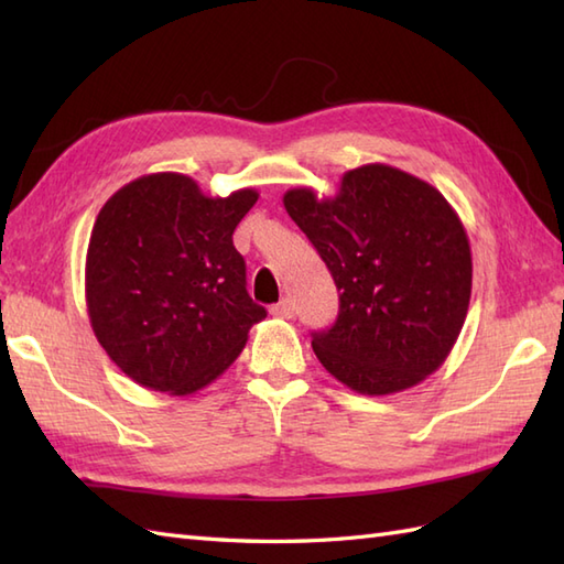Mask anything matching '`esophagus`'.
<instances>
[{
  "mask_svg": "<svg viewBox=\"0 0 564 564\" xmlns=\"http://www.w3.org/2000/svg\"><path fill=\"white\" fill-rule=\"evenodd\" d=\"M293 313H295V305H293L291 297H283L281 303H275V305L271 307V315H273V317H281V319H291Z\"/></svg>",
  "mask_w": 564,
  "mask_h": 564,
  "instance_id": "1",
  "label": "esophagus"
}]
</instances>
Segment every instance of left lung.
Segmentation results:
<instances>
[{"label": "left lung", "instance_id": "1", "mask_svg": "<svg viewBox=\"0 0 564 564\" xmlns=\"http://www.w3.org/2000/svg\"><path fill=\"white\" fill-rule=\"evenodd\" d=\"M283 206L339 291L337 322L313 332L319 364L361 394L402 392L441 368L473 291L470 242L441 191L364 164L334 198L303 186L285 191Z\"/></svg>", "mask_w": 564, "mask_h": 564}]
</instances>
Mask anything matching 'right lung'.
<instances>
[{"label": "right lung", "instance_id": "obj_1", "mask_svg": "<svg viewBox=\"0 0 564 564\" xmlns=\"http://www.w3.org/2000/svg\"><path fill=\"white\" fill-rule=\"evenodd\" d=\"M257 198L254 188L210 198L191 176L158 172L104 203L84 295L104 351L138 386L178 398L210 386L267 317L232 245Z\"/></svg>", "mask_w": 564, "mask_h": 564}]
</instances>
